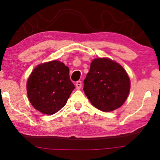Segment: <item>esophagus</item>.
<instances>
[{
	"mask_svg": "<svg viewBox=\"0 0 160 160\" xmlns=\"http://www.w3.org/2000/svg\"><path fill=\"white\" fill-rule=\"evenodd\" d=\"M76 87L77 89H81V87H82V82H81V81H78V82H76Z\"/></svg>",
	"mask_w": 160,
	"mask_h": 160,
	"instance_id": "obj_1",
	"label": "esophagus"
}]
</instances>
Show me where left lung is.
Wrapping results in <instances>:
<instances>
[{"label":"left lung","instance_id":"8db88e82","mask_svg":"<svg viewBox=\"0 0 160 160\" xmlns=\"http://www.w3.org/2000/svg\"><path fill=\"white\" fill-rule=\"evenodd\" d=\"M130 89L125 70L108 58L95 59L84 81L85 95L94 106L105 112L122 106Z\"/></svg>","mask_w":160,"mask_h":160}]
</instances>
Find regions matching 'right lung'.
Wrapping results in <instances>:
<instances>
[{
  "label": "right lung",
  "instance_id": "1",
  "mask_svg": "<svg viewBox=\"0 0 160 160\" xmlns=\"http://www.w3.org/2000/svg\"><path fill=\"white\" fill-rule=\"evenodd\" d=\"M75 88L70 79L69 68L58 60L38 65L27 83L30 102L44 114H54L66 104Z\"/></svg>",
  "mask_w": 160,
  "mask_h": 160
}]
</instances>
